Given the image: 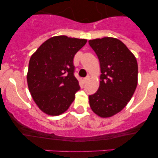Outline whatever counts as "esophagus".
<instances>
[{
	"label": "esophagus",
	"mask_w": 158,
	"mask_h": 158,
	"mask_svg": "<svg viewBox=\"0 0 158 158\" xmlns=\"http://www.w3.org/2000/svg\"><path fill=\"white\" fill-rule=\"evenodd\" d=\"M89 76H86V78H84V79H83V82H85V83H86V82H87V81L89 80Z\"/></svg>",
	"instance_id": "1"
}]
</instances>
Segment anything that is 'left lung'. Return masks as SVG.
Instances as JSON below:
<instances>
[{"label":"left lung","mask_w":158,"mask_h":158,"mask_svg":"<svg viewBox=\"0 0 158 158\" xmlns=\"http://www.w3.org/2000/svg\"><path fill=\"white\" fill-rule=\"evenodd\" d=\"M98 57L101 80L98 90L89 96L92 110L101 118H110L127 105L138 83L135 55L123 43L113 37L89 40Z\"/></svg>","instance_id":"8db88e82"}]
</instances>
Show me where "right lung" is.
I'll use <instances>...</instances> for the list:
<instances>
[{
  "label": "right lung",
  "mask_w": 158,
  "mask_h": 158,
  "mask_svg": "<svg viewBox=\"0 0 158 158\" xmlns=\"http://www.w3.org/2000/svg\"><path fill=\"white\" fill-rule=\"evenodd\" d=\"M86 42V39L53 36L31 56L26 76L28 88L45 114L60 115L74 101L80 87L73 75V58Z\"/></svg>",
  "instance_id": "obj_1"
}]
</instances>
